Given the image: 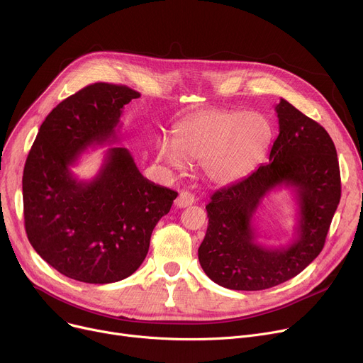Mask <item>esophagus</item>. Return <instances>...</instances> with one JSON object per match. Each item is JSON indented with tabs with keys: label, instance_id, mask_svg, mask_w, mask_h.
Listing matches in <instances>:
<instances>
[{
	"label": "esophagus",
	"instance_id": "34e87169",
	"mask_svg": "<svg viewBox=\"0 0 363 363\" xmlns=\"http://www.w3.org/2000/svg\"><path fill=\"white\" fill-rule=\"evenodd\" d=\"M194 203V196L189 191H182L179 197L176 199V206L177 208H187Z\"/></svg>",
	"mask_w": 363,
	"mask_h": 363
}]
</instances>
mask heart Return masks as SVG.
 <instances>
[{
    "mask_svg": "<svg viewBox=\"0 0 363 363\" xmlns=\"http://www.w3.org/2000/svg\"><path fill=\"white\" fill-rule=\"evenodd\" d=\"M271 141L272 125L264 113L211 109L180 121L173 141L157 145V158L174 170H183L186 161L202 163L209 182L228 184L250 174Z\"/></svg>",
    "mask_w": 363,
    "mask_h": 363,
    "instance_id": "1",
    "label": "heart"
}]
</instances>
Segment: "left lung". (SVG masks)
<instances>
[{
  "label": "left lung",
  "mask_w": 363,
  "mask_h": 363,
  "mask_svg": "<svg viewBox=\"0 0 363 363\" xmlns=\"http://www.w3.org/2000/svg\"><path fill=\"white\" fill-rule=\"evenodd\" d=\"M279 134L269 163L216 190L206 205L209 225L199 262L216 284L258 291L286 283L321 252L340 202V170L328 131L281 98ZM278 186L294 190L299 206L296 238L286 247H265L252 223L262 199Z\"/></svg>",
  "instance_id": "8db88e82"
}]
</instances>
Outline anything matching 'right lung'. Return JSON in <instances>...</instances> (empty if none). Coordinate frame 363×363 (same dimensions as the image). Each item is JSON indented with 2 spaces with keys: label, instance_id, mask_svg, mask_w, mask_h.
Listing matches in <instances>:
<instances>
[{
  "label": "right lung",
  "instance_id": "right-lung-1",
  "mask_svg": "<svg viewBox=\"0 0 363 363\" xmlns=\"http://www.w3.org/2000/svg\"><path fill=\"white\" fill-rule=\"evenodd\" d=\"M140 94L98 82L62 101L43 121L23 173L24 226L34 251L60 274L109 284L134 274L177 191L145 179L124 147L106 150L92 180L70 167L89 147L119 141V118Z\"/></svg>",
  "mask_w": 363,
  "mask_h": 363
}]
</instances>
